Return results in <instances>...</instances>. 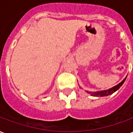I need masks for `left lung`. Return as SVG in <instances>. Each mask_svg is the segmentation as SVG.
<instances>
[{
    "instance_id": "obj_1",
    "label": "left lung",
    "mask_w": 133,
    "mask_h": 133,
    "mask_svg": "<svg viewBox=\"0 0 133 133\" xmlns=\"http://www.w3.org/2000/svg\"><path fill=\"white\" fill-rule=\"evenodd\" d=\"M126 78L123 80L121 83H120L119 84H117V85H115V86L112 87V88H110L108 90H101V91H98V92H88V91H87V92H88L90 93V95H92V96H108V95H112L113 92H115V91H117V90L120 88V87L123 85V84L124 83V82L125 81Z\"/></svg>"
}]
</instances>
